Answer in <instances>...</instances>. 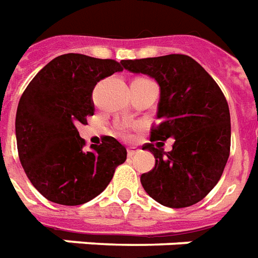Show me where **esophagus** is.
Here are the masks:
<instances>
[{
	"mask_svg": "<svg viewBox=\"0 0 258 258\" xmlns=\"http://www.w3.org/2000/svg\"><path fill=\"white\" fill-rule=\"evenodd\" d=\"M137 153H139V149H137V148H128V150H127L128 157H133V156H135Z\"/></svg>",
	"mask_w": 258,
	"mask_h": 258,
	"instance_id": "esophagus-1",
	"label": "esophagus"
}]
</instances>
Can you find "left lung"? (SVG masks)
<instances>
[{
	"mask_svg": "<svg viewBox=\"0 0 258 258\" xmlns=\"http://www.w3.org/2000/svg\"><path fill=\"white\" fill-rule=\"evenodd\" d=\"M125 70L146 74L160 86L157 119L150 142L175 138L171 152L144 145L154 154L141 183L168 208L197 204L215 187L230 156V109L223 91L197 61L186 54L123 60Z\"/></svg>",
	"mask_w": 258,
	"mask_h": 258,
	"instance_id": "obj_1",
	"label": "left lung"
}]
</instances>
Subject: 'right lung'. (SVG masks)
<instances>
[{
	"label": "right lung",
	"instance_id": "1",
	"mask_svg": "<svg viewBox=\"0 0 258 258\" xmlns=\"http://www.w3.org/2000/svg\"><path fill=\"white\" fill-rule=\"evenodd\" d=\"M114 60L68 53L43 67L19 101V158L32 186L60 205H82L104 191L127 150L113 137L83 150L76 125L94 114L93 90L100 81L123 71Z\"/></svg>",
	"mask_w": 258,
	"mask_h": 258
}]
</instances>
